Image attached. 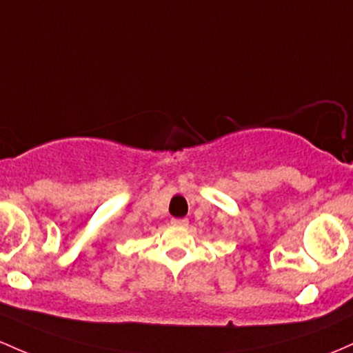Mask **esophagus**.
Instances as JSON below:
<instances>
[{
    "instance_id": "obj_1",
    "label": "esophagus",
    "mask_w": 353,
    "mask_h": 353,
    "mask_svg": "<svg viewBox=\"0 0 353 353\" xmlns=\"http://www.w3.org/2000/svg\"><path fill=\"white\" fill-rule=\"evenodd\" d=\"M170 223H172L174 226H188L189 219L188 218H174Z\"/></svg>"
}]
</instances>
